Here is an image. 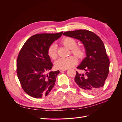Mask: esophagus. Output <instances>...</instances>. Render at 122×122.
<instances>
[{"mask_svg": "<svg viewBox=\"0 0 122 122\" xmlns=\"http://www.w3.org/2000/svg\"><path fill=\"white\" fill-rule=\"evenodd\" d=\"M66 70H67V69H60V71L61 72L62 71H65Z\"/></svg>", "mask_w": 122, "mask_h": 122, "instance_id": "34e87169", "label": "esophagus"}]
</instances>
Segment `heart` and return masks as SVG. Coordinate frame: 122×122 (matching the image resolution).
I'll list each match as a JSON object with an SVG mask.
<instances>
[{
    "instance_id": "b5f03b06",
    "label": "heart",
    "mask_w": 122,
    "mask_h": 122,
    "mask_svg": "<svg viewBox=\"0 0 122 122\" xmlns=\"http://www.w3.org/2000/svg\"><path fill=\"white\" fill-rule=\"evenodd\" d=\"M61 43L64 46L70 49L71 53L77 58L81 60L86 55V51L83 47L76 46V41L73 38L66 36L61 40ZM47 54L52 60L57 57V46L55 44L51 45L48 49ZM77 63V58L74 56H69L67 57L60 58L55 62V67L60 69H68L72 68Z\"/></svg>"
}]
</instances>
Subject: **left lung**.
Instances as JSON below:
<instances>
[{"label": "left lung", "instance_id": "8db88e82", "mask_svg": "<svg viewBox=\"0 0 122 122\" xmlns=\"http://www.w3.org/2000/svg\"><path fill=\"white\" fill-rule=\"evenodd\" d=\"M64 35L80 40L84 45L86 57L77 68L75 81L81 90L88 94L98 92L103 86L108 76L109 60L104 44L94 32L86 29L65 32Z\"/></svg>", "mask_w": 122, "mask_h": 122}]
</instances>
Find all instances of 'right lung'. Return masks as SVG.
I'll return each instance as SVG.
<instances>
[{
	"label": "right lung",
	"mask_w": 122,
	"mask_h": 122,
	"mask_svg": "<svg viewBox=\"0 0 122 122\" xmlns=\"http://www.w3.org/2000/svg\"><path fill=\"white\" fill-rule=\"evenodd\" d=\"M56 34H40L31 36L22 47L17 60V74L21 86L30 96H46L53 87L59 70L46 73L52 67L47 54L49 47L61 37Z\"/></svg>",
	"instance_id": "1"
}]
</instances>
